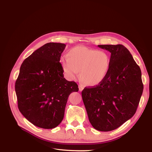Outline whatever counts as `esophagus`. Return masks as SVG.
<instances>
[{
	"instance_id": "obj_1",
	"label": "esophagus",
	"mask_w": 152,
	"mask_h": 152,
	"mask_svg": "<svg viewBox=\"0 0 152 152\" xmlns=\"http://www.w3.org/2000/svg\"><path fill=\"white\" fill-rule=\"evenodd\" d=\"M84 86H82V85H80V84L79 85V89L80 91H82V90L84 89Z\"/></svg>"
}]
</instances>
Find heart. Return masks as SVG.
<instances>
[{
    "mask_svg": "<svg viewBox=\"0 0 152 152\" xmlns=\"http://www.w3.org/2000/svg\"><path fill=\"white\" fill-rule=\"evenodd\" d=\"M59 63L70 79H75L80 71L82 82L89 86H96L108 75L111 59L107 52L79 45L69 50L67 56H61Z\"/></svg>",
    "mask_w": 152,
    "mask_h": 152,
    "instance_id": "1",
    "label": "heart"
}]
</instances>
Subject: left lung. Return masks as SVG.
Wrapping results in <instances>:
<instances>
[{
    "label": "left lung",
    "instance_id": "obj_1",
    "mask_svg": "<svg viewBox=\"0 0 152 152\" xmlns=\"http://www.w3.org/2000/svg\"><path fill=\"white\" fill-rule=\"evenodd\" d=\"M111 53V65L105 79L96 87H85L82 97L91 125L110 131L135 114L143 91L141 72L123 45H98Z\"/></svg>",
    "mask_w": 152,
    "mask_h": 152
}]
</instances>
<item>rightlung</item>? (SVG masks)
<instances>
[{"mask_svg":"<svg viewBox=\"0 0 152 152\" xmlns=\"http://www.w3.org/2000/svg\"><path fill=\"white\" fill-rule=\"evenodd\" d=\"M65 44L49 42L37 49L21 64L15 83L18 107L34 126L57 127L63 119L69 95L79 91L64 78L59 63Z\"/></svg>","mask_w":152,"mask_h":152,"instance_id":"add662e5","label":"right lung"}]
</instances>
